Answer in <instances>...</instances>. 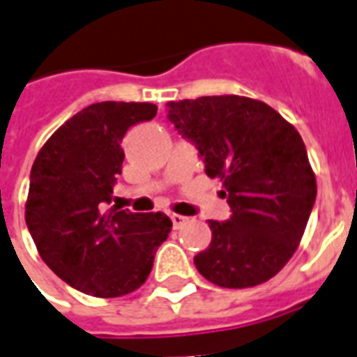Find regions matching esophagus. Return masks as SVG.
Instances as JSON below:
<instances>
[{"mask_svg":"<svg viewBox=\"0 0 357 357\" xmlns=\"http://www.w3.org/2000/svg\"><path fill=\"white\" fill-rule=\"evenodd\" d=\"M172 224H174V227H181V225L185 224V216H179V214H172Z\"/></svg>","mask_w":357,"mask_h":357,"instance_id":"obj_1","label":"esophagus"}]
</instances>
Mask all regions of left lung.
<instances>
[{"label": "left lung", "instance_id": "left-lung-1", "mask_svg": "<svg viewBox=\"0 0 357 357\" xmlns=\"http://www.w3.org/2000/svg\"><path fill=\"white\" fill-rule=\"evenodd\" d=\"M168 120L199 149L231 216L210 220L212 241L195 256L210 283L247 289L291 260L314 208L317 185L306 145L277 110L241 95L168 102Z\"/></svg>", "mask_w": 357, "mask_h": 357}]
</instances>
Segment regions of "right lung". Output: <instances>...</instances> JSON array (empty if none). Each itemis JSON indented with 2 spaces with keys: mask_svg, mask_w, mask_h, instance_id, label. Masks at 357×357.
<instances>
[{
  "mask_svg": "<svg viewBox=\"0 0 357 357\" xmlns=\"http://www.w3.org/2000/svg\"><path fill=\"white\" fill-rule=\"evenodd\" d=\"M155 116L153 102L89 105L51 135L32 164L28 231L43 262L76 291L116 298L139 289L168 239L172 222L162 212L107 210L122 174L126 132Z\"/></svg>",
  "mask_w": 357,
  "mask_h": 357,
  "instance_id": "1",
  "label": "right lung"
}]
</instances>
